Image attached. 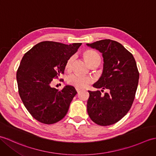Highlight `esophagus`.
I'll list each match as a JSON object with an SVG mask.
<instances>
[{
    "label": "esophagus",
    "instance_id": "1",
    "mask_svg": "<svg viewBox=\"0 0 156 156\" xmlns=\"http://www.w3.org/2000/svg\"><path fill=\"white\" fill-rule=\"evenodd\" d=\"M76 90L77 92H79L81 90V89L80 88H76Z\"/></svg>",
    "mask_w": 156,
    "mask_h": 156
}]
</instances>
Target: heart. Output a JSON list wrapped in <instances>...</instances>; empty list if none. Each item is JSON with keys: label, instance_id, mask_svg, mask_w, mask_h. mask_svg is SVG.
<instances>
[{"label": "heart", "instance_id": "b5f03b06", "mask_svg": "<svg viewBox=\"0 0 156 156\" xmlns=\"http://www.w3.org/2000/svg\"><path fill=\"white\" fill-rule=\"evenodd\" d=\"M83 57L90 66L95 64H100L101 61V57L97 52L92 50H86L83 52ZM74 60V56H71L66 61L65 64V68L67 70H70ZM68 84L73 86L76 88H84L90 83H92V80L88 76H82L78 74H72L68 76L66 79Z\"/></svg>", "mask_w": 156, "mask_h": 156}]
</instances>
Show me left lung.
I'll use <instances>...</instances> for the list:
<instances>
[{"instance_id": "left-lung-1", "label": "left lung", "mask_w": 156, "mask_h": 156, "mask_svg": "<svg viewBox=\"0 0 156 156\" xmlns=\"http://www.w3.org/2000/svg\"><path fill=\"white\" fill-rule=\"evenodd\" d=\"M86 44L99 50L104 58L102 75L93 86L108 90L104 95L99 90L88 91L87 111L98 125H112L128 113L134 100L140 76L136 60L116 41L104 39Z\"/></svg>"}]
</instances>
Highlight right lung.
Instances as JSON below:
<instances>
[{"mask_svg":"<svg viewBox=\"0 0 156 156\" xmlns=\"http://www.w3.org/2000/svg\"><path fill=\"white\" fill-rule=\"evenodd\" d=\"M81 44L43 41L22 58L16 72L19 93L29 113L38 122L52 124L66 115L76 90L72 86L58 90L52 88L51 82L64 74L67 60Z\"/></svg>","mask_w":156,"mask_h":156,"instance_id":"add662e5","label":"right lung"}]
</instances>
